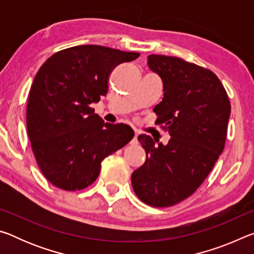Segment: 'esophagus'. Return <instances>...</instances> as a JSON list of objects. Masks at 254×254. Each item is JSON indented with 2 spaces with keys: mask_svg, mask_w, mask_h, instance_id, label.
<instances>
[{
  "mask_svg": "<svg viewBox=\"0 0 254 254\" xmlns=\"http://www.w3.org/2000/svg\"><path fill=\"white\" fill-rule=\"evenodd\" d=\"M139 143V141H137V133H134V136H133V139L131 141V144H137Z\"/></svg>",
  "mask_w": 254,
  "mask_h": 254,
  "instance_id": "34e87169",
  "label": "esophagus"
}]
</instances>
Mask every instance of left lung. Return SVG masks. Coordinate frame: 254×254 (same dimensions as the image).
<instances>
[{"label":"left lung","instance_id":"8db88e82","mask_svg":"<svg viewBox=\"0 0 254 254\" xmlns=\"http://www.w3.org/2000/svg\"><path fill=\"white\" fill-rule=\"evenodd\" d=\"M148 65L162 79L163 98L153 112L171 139L156 147L150 135L137 136L147 159L131 183L143 203L169 207L194 194L212 171L225 145L231 104L207 68L162 55H150Z\"/></svg>","mask_w":254,"mask_h":254}]
</instances>
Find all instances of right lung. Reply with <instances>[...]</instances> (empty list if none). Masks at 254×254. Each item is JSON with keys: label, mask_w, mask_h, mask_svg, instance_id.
<instances>
[{"label": "right lung", "mask_w": 254, "mask_h": 254, "mask_svg": "<svg viewBox=\"0 0 254 254\" xmlns=\"http://www.w3.org/2000/svg\"><path fill=\"white\" fill-rule=\"evenodd\" d=\"M103 46L60 50L38 70L29 92L27 128L38 167L67 191L92 185L104 158L133 139L126 124L104 123L89 105L109 92L111 72L139 57Z\"/></svg>", "instance_id": "add662e5"}]
</instances>
